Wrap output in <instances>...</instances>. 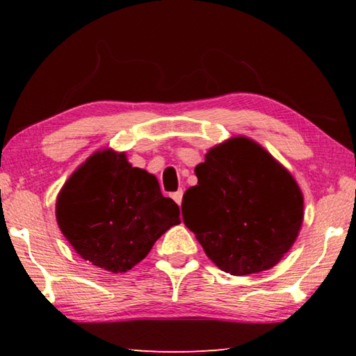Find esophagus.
<instances>
[{
    "label": "esophagus",
    "instance_id": "esophagus-1",
    "mask_svg": "<svg viewBox=\"0 0 356 356\" xmlns=\"http://www.w3.org/2000/svg\"><path fill=\"white\" fill-rule=\"evenodd\" d=\"M182 196H184V191H182V190L172 193V200L176 201V202L179 204V206H180V204H182Z\"/></svg>",
    "mask_w": 356,
    "mask_h": 356
}]
</instances>
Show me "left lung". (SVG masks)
I'll return each mask as SVG.
<instances>
[{"label": "left lung", "instance_id": "obj_1", "mask_svg": "<svg viewBox=\"0 0 356 356\" xmlns=\"http://www.w3.org/2000/svg\"><path fill=\"white\" fill-rule=\"evenodd\" d=\"M195 172L182 215L210 261L236 276L275 267L303 222V195L291 172L245 136L210 149Z\"/></svg>", "mask_w": 356, "mask_h": 356}]
</instances>
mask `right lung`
Masks as SVG:
<instances>
[{"label": "right lung", "instance_id": "right-lung-1", "mask_svg": "<svg viewBox=\"0 0 356 356\" xmlns=\"http://www.w3.org/2000/svg\"><path fill=\"white\" fill-rule=\"evenodd\" d=\"M180 210L154 174L131 166L124 152L104 149L84 161L59 191L58 226L84 261L111 273L134 268Z\"/></svg>", "mask_w": 356, "mask_h": 356}]
</instances>
